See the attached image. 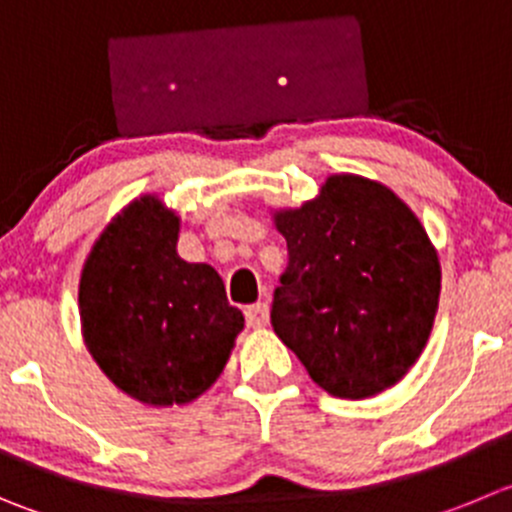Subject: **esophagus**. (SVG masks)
<instances>
[{
    "label": "esophagus",
    "mask_w": 512,
    "mask_h": 512,
    "mask_svg": "<svg viewBox=\"0 0 512 512\" xmlns=\"http://www.w3.org/2000/svg\"><path fill=\"white\" fill-rule=\"evenodd\" d=\"M243 314H246V324L251 329H264L269 324V304H253Z\"/></svg>",
    "instance_id": "1"
}]
</instances>
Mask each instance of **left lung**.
Instances as JSON below:
<instances>
[{
	"instance_id": "obj_1",
	"label": "left lung",
	"mask_w": 512,
	"mask_h": 512,
	"mask_svg": "<svg viewBox=\"0 0 512 512\" xmlns=\"http://www.w3.org/2000/svg\"><path fill=\"white\" fill-rule=\"evenodd\" d=\"M289 266L271 326L334 397L384 392L420 359L440 301V261L387 186L329 175L314 201L274 213Z\"/></svg>"
}]
</instances>
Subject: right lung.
Wrapping results in <instances>:
<instances>
[{"mask_svg":"<svg viewBox=\"0 0 512 512\" xmlns=\"http://www.w3.org/2000/svg\"><path fill=\"white\" fill-rule=\"evenodd\" d=\"M180 218L140 196L110 221L80 276L82 337L107 379L153 407L186 405L231 357L243 314L221 276L178 256Z\"/></svg>","mask_w":512,"mask_h":512,"instance_id":"obj_1","label":"right lung"}]
</instances>
